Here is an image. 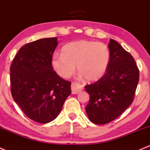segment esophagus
Wrapping results in <instances>:
<instances>
[{
	"label": "esophagus",
	"mask_w": 150,
	"mask_h": 150,
	"mask_svg": "<svg viewBox=\"0 0 150 150\" xmlns=\"http://www.w3.org/2000/svg\"><path fill=\"white\" fill-rule=\"evenodd\" d=\"M82 86L80 84L76 82H73L71 84V92L72 94L75 95V94H78L81 92Z\"/></svg>",
	"instance_id": "esophagus-1"
}]
</instances>
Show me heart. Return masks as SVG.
Here are the masks:
<instances>
[{"instance_id": "1", "label": "heart", "mask_w": 150, "mask_h": 150, "mask_svg": "<svg viewBox=\"0 0 150 150\" xmlns=\"http://www.w3.org/2000/svg\"><path fill=\"white\" fill-rule=\"evenodd\" d=\"M110 58V50L104 43L79 40L64 46L62 54L54 53L51 64L54 71L64 79L71 76L76 65L80 76L93 81L105 74Z\"/></svg>"}]
</instances>
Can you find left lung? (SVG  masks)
<instances>
[{
  "label": "left lung",
  "instance_id": "left-lung-1",
  "mask_svg": "<svg viewBox=\"0 0 150 150\" xmlns=\"http://www.w3.org/2000/svg\"><path fill=\"white\" fill-rule=\"evenodd\" d=\"M111 58L107 71L98 81L85 86L89 95L86 112L89 121L106 124L121 115L132 103L139 82V71L129 52L110 40Z\"/></svg>",
  "mask_w": 150,
  "mask_h": 150
}]
</instances>
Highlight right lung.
<instances>
[{"instance_id":"right-lung-1","label":"right lung","mask_w":150,"mask_h":150,"mask_svg":"<svg viewBox=\"0 0 150 150\" xmlns=\"http://www.w3.org/2000/svg\"><path fill=\"white\" fill-rule=\"evenodd\" d=\"M56 38L24 45L10 68L13 100L30 119L40 123L53 121L71 95V82L60 77L51 64Z\"/></svg>"}]
</instances>
